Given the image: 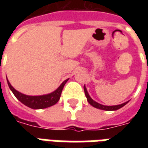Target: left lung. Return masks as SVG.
I'll return each instance as SVG.
<instances>
[{"label":"left lung","instance_id":"8db88e82","mask_svg":"<svg viewBox=\"0 0 148 148\" xmlns=\"http://www.w3.org/2000/svg\"><path fill=\"white\" fill-rule=\"evenodd\" d=\"M84 91H85V94H86V97L87 101L88 102L90 103L91 106L94 107V108H97V109H102V110H106V111H114V110H117V109H121L123 106H124L126 104H127L128 101L127 102H124L123 104H121V105H117V106H103V105H101L99 103H97L95 101H93L90 96L89 95V93L87 92V90L86 86H84Z\"/></svg>","mask_w":148,"mask_h":148}]
</instances>
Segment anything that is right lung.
Wrapping results in <instances>:
<instances>
[{"label": "right lung", "instance_id": "obj_1", "mask_svg": "<svg viewBox=\"0 0 148 148\" xmlns=\"http://www.w3.org/2000/svg\"><path fill=\"white\" fill-rule=\"evenodd\" d=\"M68 80H69V78L65 80L60 85V86L58 87L57 90H55L54 92L48 93V94H46V95H41V96H28V95L23 94V93H20L17 90H15L14 88L12 86V85L8 82V79H7V82H8L9 89L13 93L15 97L21 103H23L24 105L29 107L31 109H41L51 107V106H54L58 102L59 99H60L62 89H63L65 84L66 83V82Z\"/></svg>", "mask_w": 148, "mask_h": 148}]
</instances>
